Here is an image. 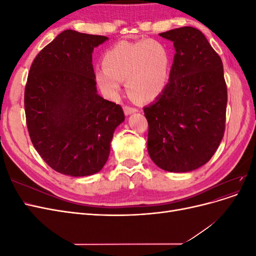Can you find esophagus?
Segmentation results:
<instances>
[{
	"mask_svg": "<svg viewBox=\"0 0 256 256\" xmlns=\"http://www.w3.org/2000/svg\"><path fill=\"white\" fill-rule=\"evenodd\" d=\"M136 111H138L136 108L130 106H124V112H125L126 115H129V114H131V113H134V112H136Z\"/></svg>",
	"mask_w": 256,
	"mask_h": 256,
	"instance_id": "obj_1",
	"label": "esophagus"
}]
</instances>
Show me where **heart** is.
<instances>
[{
	"mask_svg": "<svg viewBox=\"0 0 256 256\" xmlns=\"http://www.w3.org/2000/svg\"><path fill=\"white\" fill-rule=\"evenodd\" d=\"M171 62L168 48L159 40L120 42L106 51L104 67L96 70V81L108 96L114 97L126 80L131 96L150 102L166 90Z\"/></svg>",
	"mask_w": 256,
	"mask_h": 256,
	"instance_id": "obj_1",
	"label": "heart"
}]
</instances>
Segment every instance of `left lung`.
<instances>
[{"instance_id": "8db88e82", "label": "left lung", "mask_w": 256, "mask_h": 256, "mask_svg": "<svg viewBox=\"0 0 256 256\" xmlns=\"http://www.w3.org/2000/svg\"><path fill=\"white\" fill-rule=\"evenodd\" d=\"M173 42L168 83L144 108L147 150L160 168L190 172L210 160L226 130L228 88L223 64L204 34L184 26L159 34Z\"/></svg>"}]
</instances>
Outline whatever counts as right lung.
<instances>
[{
  "label": "right lung",
  "mask_w": 256,
  "mask_h": 256,
  "mask_svg": "<svg viewBox=\"0 0 256 256\" xmlns=\"http://www.w3.org/2000/svg\"><path fill=\"white\" fill-rule=\"evenodd\" d=\"M108 37L66 30L37 54L24 90L28 134L54 171L69 176L99 172L109 158L120 104L97 94L92 53Z\"/></svg>",
  "instance_id": "1"
}]
</instances>
